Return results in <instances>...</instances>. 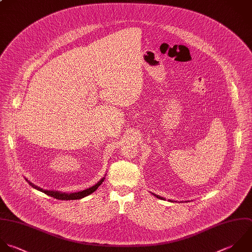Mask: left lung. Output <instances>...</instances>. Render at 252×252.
<instances>
[{"label":"left lung","instance_id":"obj_1","mask_svg":"<svg viewBox=\"0 0 252 252\" xmlns=\"http://www.w3.org/2000/svg\"><path fill=\"white\" fill-rule=\"evenodd\" d=\"M154 195H155L157 198H159V199H164L163 197H160V196H158V195H156V194H154Z\"/></svg>","mask_w":252,"mask_h":252}]
</instances>
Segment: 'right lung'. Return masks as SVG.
<instances>
[{
    "label": "right lung",
    "instance_id": "right-lung-1",
    "mask_svg": "<svg viewBox=\"0 0 252 252\" xmlns=\"http://www.w3.org/2000/svg\"><path fill=\"white\" fill-rule=\"evenodd\" d=\"M103 182H104V179H102L100 182H98L95 186L91 187L90 189H87L82 190V191L74 192V193H62V192H60V191L44 190V189H40V188H38V187H36V186L32 185L30 182H28V184H29L32 188L36 189L37 190H40V191L44 192L45 194H47V195H49V196H51V197H54V198H56V199H60V200H74V199H80V198H83V197H85V196H87V195L91 194L92 192H94V191L98 189V187H99V186H101V184H102Z\"/></svg>",
    "mask_w": 252,
    "mask_h": 252
}]
</instances>
